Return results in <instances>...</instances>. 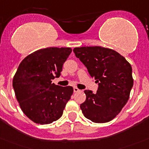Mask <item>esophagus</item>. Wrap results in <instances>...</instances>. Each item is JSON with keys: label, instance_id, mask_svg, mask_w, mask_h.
<instances>
[{"label": "esophagus", "instance_id": "esophagus-1", "mask_svg": "<svg viewBox=\"0 0 149 149\" xmlns=\"http://www.w3.org/2000/svg\"><path fill=\"white\" fill-rule=\"evenodd\" d=\"M80 89H79V88H77V87H74V92H75V93H76V92H78V91H80Z\"/></svg>", "mask_w": 149, "mask_h": 149}]
</instances>
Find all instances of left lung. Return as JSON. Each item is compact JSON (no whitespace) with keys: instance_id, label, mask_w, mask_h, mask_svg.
Listing matches in <instances>:
<instances>
[{"instance_id":"left-lung-1","label":"left lung","mask_w":149,"mask_h":149,"mask_svg":"<svg viewBox=\"0 0 149 149\" xmlns=\"http://www.w3.org/2000/svg\"><path fill=\"white\" fill-rule=\"evenodd\" d=\"M76 57L99 83L97 93L85 90L86 100L80 104L83 114L95 123H106L116 117L130 98L133 86L132 66L124 56L100 46L74 48Z\"/></svg>"}]
</instances>
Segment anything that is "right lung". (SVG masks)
Returning a JSON list of instances; mask_svg holds the SVG:
<instances>
[{
    "instance_id": "obj_1",
    "label": "right lung",
    "mask_w": 149,
    "mask_h": 149,
    "mask_svg": "<svg viewBox=\"0 0 149 149\" xmlns=\"http://www.w3.org/2000/svg\"><path fill=\"white\" fill-rule=\"evenodd\" d=\"M70 47H47L32 52L19 63L13 78L15 96L21 110L38 124H49L61 117L73 93L72 86L52 83L61 75Z\"/></svg>"
}]
</instances>
